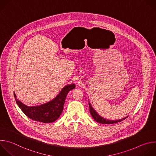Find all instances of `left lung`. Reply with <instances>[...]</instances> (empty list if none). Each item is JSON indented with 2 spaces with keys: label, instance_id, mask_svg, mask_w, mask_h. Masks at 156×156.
Here are the masks:
<instances>
[{
  "label": "left lung",
  "instance_id": "left-lung-1",
  "mask_svg": "<svg viewBox=\"0 0 156 156\" xmlns=\"http://www.w3.org/2000/svg\"><path fill=\"white\" fill-rule=\"evenodd\" d=\"M89 110H90V115H92V118L94 119V120L95 121H97L98 123H101V124H115V123H117L119 122H121L122 121H123L124 119H126L127 118V116L121 119H118V120H110V119H107L104 118H102L101 116H100L97 113V112L94 109V108L92 107L91 104L90 103V101H89Z\"/></svg>",
  "mask_w": 156,
  "mask_h": 156
}]
</instances>
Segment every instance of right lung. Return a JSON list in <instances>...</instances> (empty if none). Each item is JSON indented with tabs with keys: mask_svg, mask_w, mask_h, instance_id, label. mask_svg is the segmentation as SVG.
I'll list each match as a JSON object with an SVG mask.
<instances>
[{
	"mask_svg": "<svg viewBox=\"0 0 156 156\" xmlns=\"http://www.w3.org/2000/svg\"><path fill=\"white\" fill-rule=\"evenodd\" d=\"M75 88V84L65 86L57 96L51 101L37 106H27L16 98L14 92V97L17 105L21 111L32 120L43 123H51L56 121L61 116L66 98L69 92Z\"/></svg>",
	"mask_w": 156,
	"mask_h": 156,
	"instance_id": "right-lung-1",
	"label": "right lung"
}]
</instances>
